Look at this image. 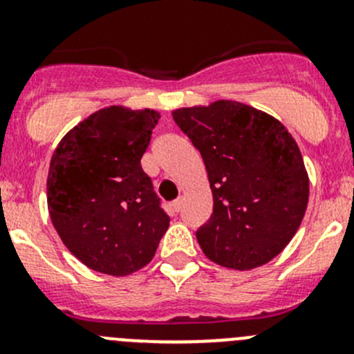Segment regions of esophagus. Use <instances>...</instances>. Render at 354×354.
I'll use <instances>...</instances> for the list:
<instances>
[{"mask_svg": "<svg viewBox=\"0 0 354 354\" xmlns=\"http://www.w3.org/2000/svg\"><path fill=\"white\" fill-rule=\"evenodd\" d=\"M181 205H183V198H178V200H174L173 203H171V207H173L174 212H178V210L181 209Z\"/></svg>", "mask_w": 354, "mask_h": 354, "instance_id": "obj_1", "label": "esophagus"}]
</instances>
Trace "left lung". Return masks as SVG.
<instances>
[{
  "instance_id": "8db88e82",
  "label": "left lung",
  "mask_w": 354,
  "mask_h": 354,
  "mask_svg": "<svg viewBox=\"0 0 354 354\" xmlns=\"http://www.w3.org/2000/svg\"><path fill=\"white\" fill-rule=\"evenodd\" d=\"M202 154L214 210L197 231L217 266L250 270L270 262L295 236L308 205L301 152L279 120L236 101L173 111Z\"/></svg>"
}]
</instances>
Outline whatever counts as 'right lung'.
I'll use <instances>...</instances> for the list:
<instances>
[{
	"label": "right lung",
	"mask_w": 354,
	"mask_h": 354,
	"mask_svg": "<svg viewBox=\"0 0 354 354\" xmlns=\"http://www.w3.org/2000/svg\"><path fill=\"white\" fill-rule=\"evenodd\" d=\"M159 118L154 109L108 106L71 128L51 157L49 216L88 269L116 277L137 272L169 227L140 164Z\"/></svg>",
	"instance_id": "obj_1"
}]
</instances>
